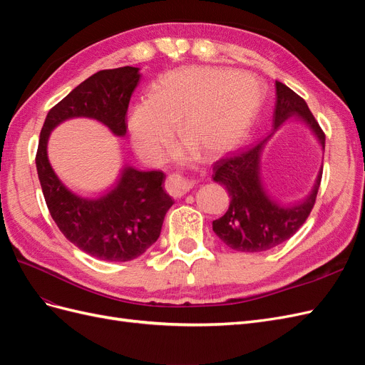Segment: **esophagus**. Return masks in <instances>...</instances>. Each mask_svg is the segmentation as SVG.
I'll use <instances>...</instances> for the list:
<instances>
[{
	"mask_svg": "<svg viewBox=\"0 0 365 365\" xmlns=\"http://www.w3.org/2000/svg\"><path fill=\"white\" fill-rule=\"evenodd\" d=\"M190 187H192L190 182L180 175H170L168 181H165V189H168V192L175 197L184 196L187 192L190 190Z\"/></svg>",
	"mask_w": 365,
	"mask_h": 365,
	"instance_id": "obj_1",
	"label": "esophagus"
}]
</instances>
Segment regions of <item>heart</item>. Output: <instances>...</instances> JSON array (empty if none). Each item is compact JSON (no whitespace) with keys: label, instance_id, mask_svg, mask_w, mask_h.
<instances>
[{"label":"heart","instance_id":"obj_1","mask_svg":"<svg viewBox=\"0 0 365 365\" xmlns=\"http://www.w3.org/2000/svg\"><path fill=\"white\" fill-rule=\"evenodd\" d=\"M259 85L251 76L222 68L190 67L165 74L150 98L132 109L129 130L141 158L157 161L176 132L185 138L175 158L196 152L220 157L245 137L259 108Z\"/></svg>","mask_w":365,"mask_h":365}]
</instances>
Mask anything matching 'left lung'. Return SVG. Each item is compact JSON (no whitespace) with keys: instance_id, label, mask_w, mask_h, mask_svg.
I'll list each match as a JSON object with an SVG mask.
<instances>
[{"instance_id":"obj_1","label":"left lung","mask_w":365,"mask_h":365,"mask_svg":"<svg viewBox=\"0 0 365 365\" xmlns=\"http://www.w3.org/2000/svg\"><path fill=\"white\" fill-rule=\"evenodd\" d=\"M302 121L324 150L326 137L307 103L282 82H275L274 130L259 145L236 157L219 160L213 165V181L225 187L230 196L227 213L213 220V231L227 247L242 252H262L283 244L297 233L315 204L323 169H319L304 200L282 204L268 192L262 180V152L268 140L286 120Z\"/></svg>"}]
</instances>
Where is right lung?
<instances>
[{"mask_svg": "<svg viewBox=\"0 0 365 365\" xmlns=\"http://www.w3.org/2000/svg\"><path fill=\"white\" fill-rule=\"evenodd\" d=\"M140 77L135 67L102 70L88 77L50 109L39 135L36 170L53 220L73 245L108 262L134 260L160 237L164 216L173 205L163 189L165 175L125 164L102 195L82 196L51 168L48 138L63 121L81 117L101 121L115 137H125L128 106Z\"/></svg>", "mask_w": 365, "mask_h": 365, "instance_id": "obj_1", "label": "right lung"}]
</instances>
